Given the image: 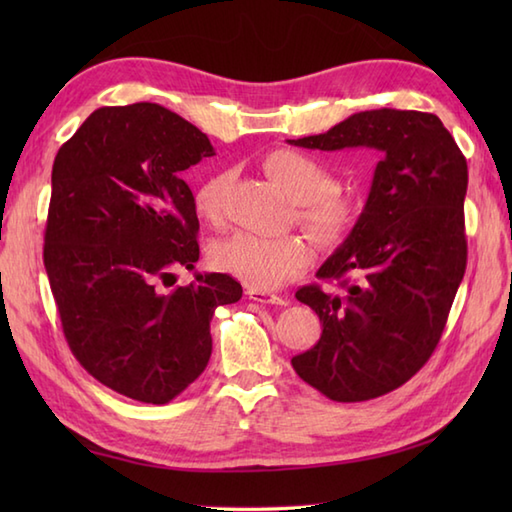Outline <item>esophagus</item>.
<instances>
[{
	"mask_svg": "<svg viewBox=\"0 0 512 512\" xmlns=\"http://www.w3.org/2000/svg\"><path fill=\"white\" fill-rule=\"evenodd\" d=\"M246 295H248V299H253L257 303H275V306H286V303H288L286 297L275 295V292L262 290V288H248Z\"/></svg>",
	"mask_w": 512,
	"mask_h": 512,
	"instance_id": "34e87169",
	"label": "esophagus"
}]
</instances>
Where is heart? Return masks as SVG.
<instances>
[{"label":"heart","mask_w":512,"mask_h":512,"mask_svg":"<svg viewBox=\"0 0 512 512\" xmlns=\"http://www.w3.org/2000/svg\"><path fill=\"white\" fill-rule=\"evenodd\" d=\"M264 171L295 202V220L319 244H339L352 233L363 204L356 195L336 189L332 173L317 158L297 149H275L264 158ZM226 182V173H215L195 189V211L204 222H220ZM310 259L312 250L299 235L233 233L211 248V264L250 288L284 284L308 268Z\"/></svg>","instance_id":"heart-1"}]
</instances>
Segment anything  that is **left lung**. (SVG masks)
Segmentation results:
<instances>
[{
    "mask_svg": "<svg viewBox=\"0 0 512 512\" xmlns=\"http://www.w3.org/2000/svg\"><path fill=\"white\" fill-rule=\"evenodd\" d=\"M288 143L383 151L361 217L317 273L339 281L341 292L319 284L297 290L323 332L308 352L292 356V367L336 402L389 394L431 358L462 284L466 158L436 114L389 107Z\"/></svg>",
    "mask_w": 512,
    "mask_h": 512,
    "instance_id": "1",
    "label": "left lung"
}]
</instances>
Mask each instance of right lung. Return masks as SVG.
I'll list each match as a JSON object with an SVG mask.
<instances>
[{
    "label": "right lung",
    "mask_w": 512,
    "mask_h": 512,
    "mask_svg": "<svg viewBox=\"0 0 512 512\" xmlns=\"http://www.w3.org/2000/svg\"><path fill=\"white\" fill-rule=\"evenodd\" d=\"M215 156L211 140L156 103L101 107L52 165L43 266L72 354L99 383L165 405L211 358L217 306L242 299L222 273L160 292L200 257L184 171Z\"/></svg>",
    "instance_id": "obj_1"
}]
</instances>
